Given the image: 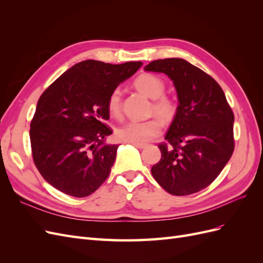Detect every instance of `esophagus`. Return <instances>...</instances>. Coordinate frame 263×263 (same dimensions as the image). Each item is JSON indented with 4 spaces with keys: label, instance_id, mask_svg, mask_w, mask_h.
Masks as SVG:
<instances>
[{
    "label": "esophagus",
    "instance_id": "esophagus-1",
    "mask_svg": "<svg viewBox=\"0 0 263 263\" xmlns=\"http://www.w3.org/2000/svg\"><path fill=\"white\" fill-rule=\"evenodd\" d=\"M132 145L138 149H144L147 146L146 144H139V142H132Z\"/></svg>",
    "mask_w": 263,
    "mask_h": 263
}]
</instances>
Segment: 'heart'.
<instances>
[{
    "label": "heart",
    "mask_w": 263,
    "mask_h": 263,
    "mask_svg": "<svg viewBox=\"0 0 263 263\" xmlns=\"http://www.w3.org/2000/svg\"><path fill=\"white\" fill-rule=\"evenodd\" d=\"M136 89L154 100L153 112L160 116L163 121L171 122L176 117L179 103L177 99L164 95L165 85L162 79L155 74L144 73L139 76L134 82ZM122 91L116 87L109 94L107 101V109L112 116L121 114ZM163 124L160 118L154 117L147 121H129L117 127L116 136L118 139L127 142H146L159 136L162 132Z\"/></svg>",
    "instance_id": "1"
}]
</instances>
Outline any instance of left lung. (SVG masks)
I'll return each mask as SVG.
<instances>
[{
	"label": "left lung",
	"instance_id": "1",
	"mask_svg": "<svg viewBox=\"0 0 263 263\" xmlns=\"http://www.w3.org/2000/svg\"><path fill=\"white\" fill-rule=\"evenodd\" d=\"M145 70L168 76L179 102L164 137L169 146H158L161 159L151 173L172 195L196 193L218 177L234 153L233 110L219 84L184 59L155 60Z\"/></svg>",
	"mask_w": 263,
	"mask_h": 263
}]
</instances>
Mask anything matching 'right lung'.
<instances>
[{"mask_svg": "<svg viewBox=\"0 0 263 263\" xmlns=\"http://www.w3.org/2000/svg\"><path fill=\"white\" fill-rule=\"evenodd\" d=\"M142 66L84 60L61 74L42 97L30 123L34 162L54 189L74 197L97 191L110 172L118 145L106 144L112 128L107 101Z\"/></svg>", "mask_w": 263, "mask_h": 263, "instance_id": "1", "label": "right lung"}]
</instances>
